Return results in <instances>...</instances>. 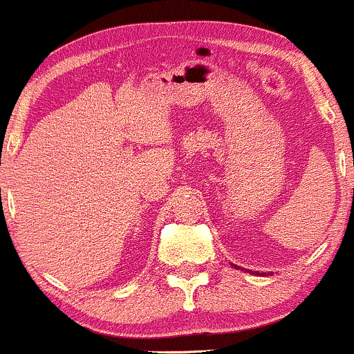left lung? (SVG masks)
Listing matches in <instances>:
<instances>
[{"label": "left lung", "instance_id": "obj_1", "mask_svg": "<svg viewBox=\"0 0 354 354\" xmlns=\"http://www.w3.org/2000/svg\"><path fill=\"white\" fill-rule=\"evenodd\" d=\"M232 265H234V267H235L236 270H239V268H240V270H245V268H242V267H236L235 263H232ZM247 272H250L252 275H253V273H255V275H267V273H265V272H263V273H260V272H253V270H247Z\"/></svg>", "mask_w": 354, "mask_h": 354}]
</instances>
